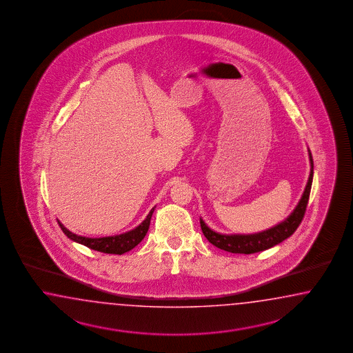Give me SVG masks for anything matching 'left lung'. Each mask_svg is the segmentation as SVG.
Wrapping results in <instances>:
<instances>
[{"label": "left lung", "mask_w": 353, "mask_h": 353, "mask_svg": "<svg viewBox=\"0 0 353 353\" xmlns=\"http://www.w3.org/2000/svg\"><path fill=\"white\" fill-rule=\"evenodd\" d=\"M310 174L305 190L303 192V196L300 199L299 204L294 210V212L290 214L289 217L268 230L255 234H233L226 235L216 233L211 230L207 225L204 224L203 220L201 219V228L203 232L204 236L208 239L210 243H212L217 248H221L228 252L233 254H255L268 250L270 247L276 246L289 238L290 235L294 234V232L298 229L310 199V188H312V180H313V159L310 151Z\"/></svg>", "instance_id": "left-lung-1"}]
</instances>
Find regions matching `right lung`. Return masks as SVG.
I'll use <instances>...</instances> for the list:
<instances>
[{"mask_svg": "<svg viewBox=\"0 0 353 353\" xmlns=\"http://www.w3.org/2000/svg\"><path fill=\"white\" fill-rule=\"evenodd\" d=\"M155 208H152L150 211L148 217L141 223V224L130 230L128 233L124 234L115 235V236H102V238H88V236H81V235H76L70 232L68 229H65L63 225L58 223L61 229L63 230L64 234L67 235L70 239L75 241L77 243H81L84 246L89 247L92 250H96L103 254H115V255H121L124 252H128L132 248L139 245V242L145 238V235L148 233L150 226V220Z\"/></svg>", "mask_w": 353, "mask_h": 353, "instance_id": "right-lung-1", "label": "right lung"}]
</instances>
